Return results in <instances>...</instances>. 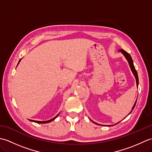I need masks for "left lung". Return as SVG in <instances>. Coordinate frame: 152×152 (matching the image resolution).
Returning <instances> with one entry per match:
<instances>
[{
	"label": "left lung",
	"instance_id": "1",
	"mask_svg": "<svg viewBox=\"0 0 152 152\" xmlns=\"http://www.w3.org/2000/svg\"><path fill=\"white\" fill-rule=\"evenodd\" d=\"M119 51H120V52H121L122 53V54L124 55V56H125V57L126 58V59L127 60V61H128V63H129V66H130V68H131V71H132V72L133 73V75L134 76V77H135V79H136V82H137V88H138V74H137V70H136V69H135V68H134V64H133V59H132V58H131V56L129 54L127 51H125V50H122V49H121V50H119ZM136 103H137V101H135V102H134V105H133V108H132V110H131V111L130 112V113L129 114L127 115H129L131 113V112L133 111V110L134 109V106H135V105H136ZM127 116H126V117H127ZM125 117V118H126ZM92 121V120H91ZM93 123H94V124H96V125H100V124H96V123H95V122H94L93 121H92ZM120 122V121H119V122H118L117 124H114V125H117L118 124H119V123ZM113 125H112V126ZM108 126H110V125H108Z\"/></svg>",
	"mask_w": 152,
	"mask_h": 152
}]
</instances>
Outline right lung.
I'll return each mask as SVG.
<instances>
[{"label":"right lung","mask_w":152,"mask_h":152,"mask_svg":"<svg viewBox=\"0 0 152 152\" xmlns=\"http://www.w3.org/2000/svg\"><path fill=\"white\" fill-rule=\"evenodd\" d=\"M21 61V59L19 61V63H18V64L19 63V62H20ZM18 65H17V66H18ZM59 114H58L56 117H54L53 118H52V119H51L50 120H48V121H34V120H31V119H30V121H33V122H35V123H38V124H46V123H50V122H51V121H52L53 120H54L55 119H56L58 115H59Z\"/></svg>","instance_id":"obj_1"}]
</instances>
